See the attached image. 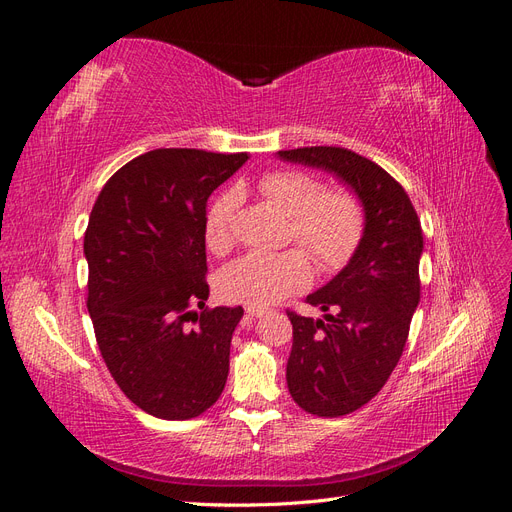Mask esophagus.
I'll return each mask as SVG.
<instances>
[{
    "label": "esophagus",
    "instance_id": "esophagus-1",
    "mask_svg": "<svg viewBox=\"0 0 512 512\" xmlns=\"http://www.w3.org/2000/svg\"><path fill=\"white\" fill-rule=\"evenodd\" d=\"M245 312H247V316H252V318H258V316H262V314H265V312H267V309H265V307H247V309H245Z\"/></svg>",
    "mask_w": 512,
    "mask_h": 512
}]
</instances>
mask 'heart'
I'll return each instance as SVG.
<instances>
[{
	"instance_id": "b5f03b06",
	"label": "heart",
	"mask_w": 512,
	"mask_h": 512,
	"mask_svg": "<svg viewBox=\"0 0 512 512\" xmlns=\"http://www.w3.org/2000/svg\"><path fill=\"white\" fill-rule=\"evenodd\" d=\"M260 192L290 218L288 241L299 243L322 273L344 269L359 250L365 232V207L346 188L324 190L320 179L303 170H271L262 175ZM241 203V192L230 188L213 200L207 211L205 235L209 250L228 252L235 235L232 220ZM312 282V267L301 250L280 254H245L218 277L220 297L247 307H267Z\"/></svg>"
}]
</instances>
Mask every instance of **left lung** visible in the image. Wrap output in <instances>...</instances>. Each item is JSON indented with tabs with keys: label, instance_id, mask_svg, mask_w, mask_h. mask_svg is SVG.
<instances>
[{
	"label": "left lung",
	"instance_id": "obj_1",
	"mask_svg": "<svg viewBox=\"0 0 512 512\" xmlns=\"http://www.w3.org/2000/svg\"><path fill=\"white\" fill-rule=\"evenodd\" d=\"M280 158L344 179L365 207V232L348 265L305 303L333 314L292 309L286 382L297 406L335 418L365 406L393 374L421 299V220L406 190L382 166L344 147H301Z\"/></svg>",
	"mask_w": 512,
	"mask_h": 512
}]
</instances>
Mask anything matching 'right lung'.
Masks as SVG:
<instances>
[{
    "instance_id": "right-lung-1",
    "label": "right lung",
    "mask_w": 512,
    "mask_h": 512,
    "mask_svg": "<svg viewBox=\"0 0 512 512\" xmlns=\"http://www.w3.org/2000/svg\"><path fill=\"white\" fill-rule=\"evenodd\" d=\"M247 153L153 149L104 183L85 230L87 309L113 380L164 421L211 408L243 307H207L211 192Z\"/></svg>"
}]
</instances>
